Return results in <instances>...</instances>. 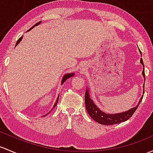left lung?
I'll return each mask as SVG.
<instances>
[{
    "instance_id": "obj_1",
    "label": "left lung",
    "mask_w": 153,
    "mask_h": 153,
    "mask_svg": "<svg viewBox=\"0 0 153 153\" xmlns=\"http://www.w3.org/2000/svg\"><path fill=\"white\" fill-rule=\"evenodd\" d=\"M141 63L142 64L143 67H144V62H143L142 59H141ZM142 75L144 78V77H145L144 70H143ZM144 79H145V78H144ZM142 98L143 97L141 98V100H139V104H138L137 106L130 109V110L127 111L123 112V113L120 114H107L104 113L103 111L100 110V109L97 107V105H96L93 102V101L90 99L89 91H88V89H86V93H85V105H86V111H87L88 114H89L90 117H91L93 120H95L97 123L101 124V125H114V124H119L122 123V122L127 121L128 119L131 118L133 114H134V112L136 111V109H137L138 106L140 104Z\"/></svg>"
}]
</instances>
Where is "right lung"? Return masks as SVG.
Wrapping results in <instances>:
<instances>
[{"mask_svg":"<svg viewBox=\"0 0 153 153\" xmlns=\"http://www.w3.org/2000/svg\"><path fill=\"white\" fill-rule=\"evenodd\" d=\"M40 22H41V21H40V22H37V23H36V24H35V25H33V26H32V27H31V28H30V29H29V30H28V31H29V30H31V29H32V28H33V27H34V26H36V25H39V23H40ZM22 37H20V39H18V40H17V43H16V45H18V44H19V43H20V41H21V40H22ZM73 75H74V73H70V74H66V75H64V78H62V84H63V83H64V82H65L66 81H67V79H68V78H71V77H72V76H73ZM59 97H58V98H57V100H56V103H55V104H54V106H53V108H55V106H56V105H57V103H58V101H59ZM53 108H52V110H53ZM52 110H51V111H52ZM51 111H50V112H49V113H48V114H50V113H51ZM45 116H46V115H45ZM45 116H44V117H45Z\"/></svg>","mask_w":153,"mask_h":153,"instance_id":"right-lung-1","label":"right lung"}]
</instances>
